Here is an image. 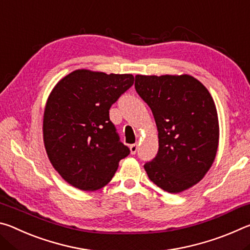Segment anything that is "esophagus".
Here are the masks:
<instances>
[{"label": "esophagus", "instance_id": "esophagus-1", "mask_svg": "<svg viewBox=\"0 0 250 250\" xmlns=\"http://www.w3.org/2000/svg\"><path fill=\"white\" fill-rule=\"evenodd\" d=\"M137 151H138V145H131L130 146V152H131V154H135L137 153Z\"/></svg>", "mask_w": 250, "mask_h": 250}]
</instances>
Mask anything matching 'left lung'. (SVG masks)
I'll return each mask as SVG.
<instances>
[{
	"label": "left lung",
	"mask_w": 250,
	"mask_h": 250,
	"mask_svg": "<svg viewBox=\"0 0 250 250\" xmlns=\"http://www.w3.org/2000/svg\"><path fill=\"white\" fill-rule=\"evenodd\" d=\"M135 90L153 113L159 151L145 164L149 179L175 194L198 183L216 156V107L204 84L189 75L135 76Z\"/></svg>",
	"instance_id": "obj_1"
}]
</instances>
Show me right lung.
<instances>
[{"label": "right lung", "instance_id": "add662e5", "mask_svg": "<svg viewBox=\"0 0 250 250\" xmlns=\"http://www.w3.org/2000/svg\"><path fill=\"white\" fill-rule=\"evenodd\" d=\"M133 82L131 74L78 69L54 87L44 111V145L67 183L83 191L104 188L129 155L109 110Z\"/></svg>", "mask_w": 250, "mask_h": 250}]
</instances>
